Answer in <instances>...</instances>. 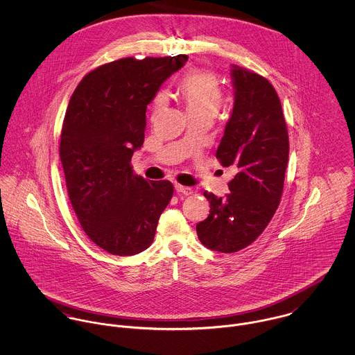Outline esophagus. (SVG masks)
<instances>
[{"mask_svg": "<svg viewBox=\"0 0 355 355\" xmlns=\"http://www.w3.org/2000/svg\"><path fill=\"white\" fill-rule=\"evenodd\" d=\"M175 189L179 194L182 196H191L193 194V189L190 187H186V186H182V184H175Z\"/></svg>", "mask_w": 355, "mask_h": 355, "instance_id": "1", "label": "esophagus"}]
</instances>
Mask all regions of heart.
<instances>
[{
    "label": "heart",
    "mask_w": 355,
    "mask_h": 355,
    "mask_svg": "<svg viewBox=\"0 0 355 355\" xmlns=\"http://www.w3.org/2000/svg\"><path fill=\"white\" fill-rule=\"evenodd\" d=\"M180 90L191 117L211 116L214 117L223 103V89L217 76L206 69H194L187 72L182 82ZM166 97L159 93L152 105V117H155L164 107Z\"/></svg>",
    "instance_id": "obj_1"
}]
</instances>
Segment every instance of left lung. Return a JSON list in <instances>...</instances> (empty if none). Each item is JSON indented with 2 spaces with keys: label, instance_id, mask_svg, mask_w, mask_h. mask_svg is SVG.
<instances>
[{
  "label": "left lung",
  "instance_id": "obj_1",
  "mask_svg": "<svg viewBox=\"0 0 355 355\" xmlns=\"http://www.w3.org/2000/svg\"><path fill=\"white\" fill-rule=\"evenodd\" d=\"M231 71L235 102L216 157L236 175L225 198L203 193L210 210L197 224L203 246L220 253L239 252L263 232L280 203L290 152L275 87L248 68Z\"/></svg>",
  "mask_w": 355,
  "mask_h": 355
}]
</instances>
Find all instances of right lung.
I'll use <instances>...</instances> for the list:
<instances>
[{"instance_id": "right-lung-1", "label": "right lung", "mask_w": 355, "mask_h": 355, "mask_svg": "<svg viewBox=\"0 0 355 355\" xmlns=\"http://www.w3.org/2000/svg\"><path fill=\"white\" fill-rule=\"evenodd\" d=\"M187 60L178 54L103 64L69 100L60 141L68 197L86 235L107 253L146 250L173 196L171 182L135 175L131 157L144 145L148 105Z\"/></svg>"}]
</instances>
